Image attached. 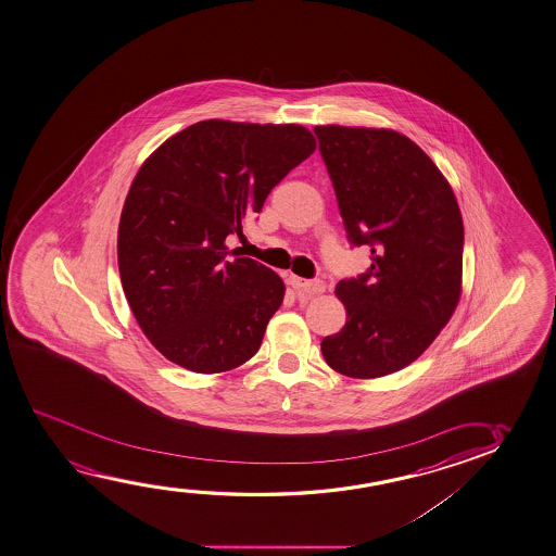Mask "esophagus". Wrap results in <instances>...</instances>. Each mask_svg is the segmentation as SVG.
<instances>
[{"mask_svg":"<svg viewBox=\"0 0 556 556\" xmlns=\"http://www.w3.org/2000/svg\"><path fill=\"white\" fill-rule=\"evenodd\" d=\"M289 282L292 289L302 292V296H312V294H319V292L325 290L323 281H307V279H302V277H296V275H290Z\"/></svg>","mask_w":556,"mask_h":556,"instance_id":"esophagus-1","label":"esophagus"}]
</instances>
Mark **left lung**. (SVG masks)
<instances>
[{
	"mask_svg": "<svg viewBox=\"0 0 556 556\" xmlns=\"http://www.w3.org/2000/svg\"><path fill=\"white\" fill-rule=\"evenodd\" d=\"M314 131L348 239L372 260L367 274L337 285L348 321L323 339V357L340 375L379 379L415 362L459 304V204L409 137L337 124Z\"/></svg>",
	"mask_w": 556,
	"mask_h": 556,
	"instance_id": "obj_1",
	"label": "left lung"
}]
</instances>
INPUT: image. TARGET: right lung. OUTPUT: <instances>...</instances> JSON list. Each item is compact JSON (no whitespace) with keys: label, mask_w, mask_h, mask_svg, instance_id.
<instances>
[{"label":"right lung","mask_w":556,"mask_h":556,"mask_svg":"<svg viewBox=\"0 0 556 556\" xmlns=\"http://www.w3.org/2000/svg\"><path fill=\"white\" fill-rule=\"evenodd\" d=\"M299 124L202 121L134 177L118 226L122 289L166 359L194 372L249 362L282 304L281 277L227 249L282 177L315 151Z\"/></svg>","instance_id":"1"}]
</instances>
